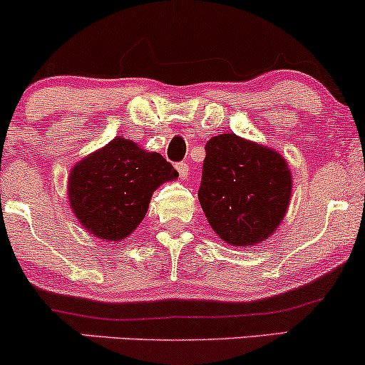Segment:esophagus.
<instances>
[{
  "mask_svg": "<svg viewBox=\"0 0 365 365\" xmlns=\"http://www.w3.org/2000/svg\"><path fill=\"white\" fill-rule=\"evenodd\" d=\"M175 168H177L180 178H182V180H187L188 175H190V168H188V165L183 163V161H182V163L175 165Z\"/></svg>",
  "mask_w": 365,
  "mask_h": 365,
  "instance_id": "1",
  "label": "esophagus"
}]
</instances>
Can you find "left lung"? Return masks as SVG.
<instances>
[{
    "label": "left lung",
    "instance_id": "obj_1",
    "mask_svg": "<svg viewBox=\"0 0 365 365\" xmlns=\"http://www.w3.org/2000/svg\"><path fill=\"white\" fill-rule=\"evenodd\" d=\"M291 194V170L275 149L232 133L205 144L199 200L212 231L231 247L269 240L284 221Z\"/></svg>",
    "mask_w": 365,
    "mask_h": 365
}]
</instances>
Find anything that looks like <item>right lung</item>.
Masks as SVG:
<instances>
[{
	"label": "right lung",
	"instance_id": "obj_1",
	"mask_svg": "<svg viewBox=\"0 0 365 365\" xmlns=\"http://www.w3.org/2000/svg\"><path fill=\"white\" fill-rule=\"evenodd\" d=\"M177 178L178 171L160 153L117 135L73 166L68 200L90 235L117 243L140 225L153 192Z\"/></svg>",
	"mask_w": 365,
	"mask_h": 365
}]
</instances>
